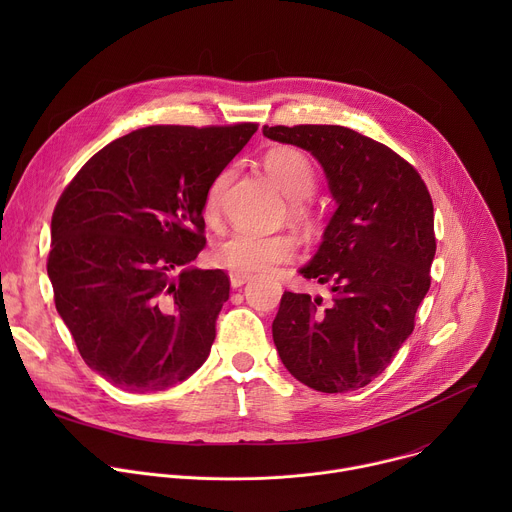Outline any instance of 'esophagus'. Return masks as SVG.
<instances>
[{
    "mask_svg": "<svg viewBox=\"0 0 512 512\" xmlns=\"http://www.w3.org/2000/svg\"><path fill=\"white\" fill-rule=\"evenodd\" d=\"M251 279V275L249 273H237V271H233L231 273V285L237 289V287H241V285H245L247 281Z\"/></svg>",
    "mask_w": 512,
    "mask_h": 512,
    "instance_id": "1",
    "label": "esophagus"
}]
</instances>
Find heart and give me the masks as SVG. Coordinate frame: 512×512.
<instances>
[{
    "label": "heart",
    "mask_w": 512,
    "mask_h": 512,
    "mask_svg": "<svg viewBox=\"0 0 512 512\" xmlns=\"http://www.w3.org/2000/svg\"><path fill=\"white\" fill-rule=\"evenodd\" d=\"M265 172L277 184V188L291 200V214L304 218L306 210L300 200L308 198L316 186V172L312 162L294 148H277L265 156ZM231 170H223L214 178L206 192L204 216L206 221H214L221 212L223 194L231 182ZM298 251L296 239L287 233H257L249 229H239L218 241L212 251V263L237 273L267 271L283 261L294 259Z\"/></svg>",
    "instance_id": "obj_1"
}]
</instances>
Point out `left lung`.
Segmentation results:
<instances>
[{"mask_svg": "<svg viewBox=\"0 0 512 512\" xmlns=\"http://www.w3.org/2000/svg\"><path fill=\"white\" fill-rule=\"evenodd\" d=\"M263 135L310 152L336 210L300 273L330 302L285 291L273 342L285 369L320 393L377 379L413 332L435 255L433 204L417 170L387 145L342 125H275Z\"/></svg>", "mask_w": 512, "mask_h": 512, "instance_id": "left-lung-1", "label": "left lung"}]
</instances>
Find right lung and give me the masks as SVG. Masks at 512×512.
<instances>
[{
	"label": "right lung",
	"instance_id": "add662e5",
	"mask_svg": "<svg viewBox=\"0 0 512 512\" xmlns=\"http://www.w3.org/2000/svg\"><path fill=\"white\" fill-rule=\"evenodd\" d=\"M255 131L143 127L105 145L62 192L48 255L54 304L111 385L164 391L208 358L231 281L190 263L206 245V192Z\"/></svg>",
	"mask_w": 512,
	"mask_h": 512
}]
</instances>
